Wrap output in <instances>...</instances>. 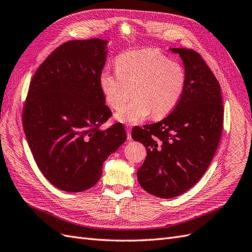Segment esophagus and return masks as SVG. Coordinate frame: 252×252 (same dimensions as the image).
I'll return each mask as SVG.
<instances>
[{
    "instance_id": "34e87169",
    "label": "esophagus",
    "mask_w": 252,
    "mask_h": 252,
    "mask_svg": "<svg viewBox=\"0 0 252 252\" xmlns=\"http://www.w3.org/2000/svg\"><path fill=\"white\" fill-rule=\"evenodd\" d=\"M126 133H127V139L131 140V126L130 125L126 126Z\"/></svg>"
}]
</instances>
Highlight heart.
Segmentation results:
<instances>
[{
    "instance_id": "1",
    "label": "heart",
    "mask_w": 252,
    "mask_h": 252,
    "mask_svg": "<svg viewBox=\"0 0 252 252\" xmlns=\"http://www.w3.org/2000/svg\"><path fill=\"white\" fill-rule=\"evenodd\" d=\"M117 71L100 74L105 101L120 109L133 93L136 97L116 118L122 123L135 124L149 114L158 119L171 112L180 102L186 86V71L158 49L146 48L122 53L116 60Z\"/></svg>"
}]
</instances>
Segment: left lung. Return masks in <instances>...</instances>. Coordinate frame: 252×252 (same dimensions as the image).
Listing matches in <instances>:
<instances>
[{
  "mask_svg": "<svg viewBox=\"0 0 252 252\" xmlns=\"http://www.w3.org/2000/svg\"><path fill=\"white\" fill-rule=\"evenodd\" d=\"M179 53L186 71V86L168 117L134 127L132 139L145 145L147 157L138 170L144 190L162 199L186 192L207 170L223 129L224 109L220 84L199 53Z\"/></svg>",
  "mask_w": 252,
  "mask_h": 252,
  "instance_id": "8db88e82",
  "label": "left lung"
}]
</instances>
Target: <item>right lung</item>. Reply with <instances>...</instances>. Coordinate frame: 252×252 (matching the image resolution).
Segmentation results:
<instances>
[{"mask_svg":"<svg viewBox=\"0 0 252 252\" xmlns=\"http://www.w3.org/2000/svg\"><path fill=\"white\" fill-rule=\"evenodd\" d=\"M107 41H68L37 68L23 108L34 161L53 186L81 192L94 186L103 163L127 136L124 126L100 129L111 117L100 87Z\"/></svg>","mask_w":252,"mask_h":252,"instance_id":"add662e5","label":"right lung"}]
</instances>
